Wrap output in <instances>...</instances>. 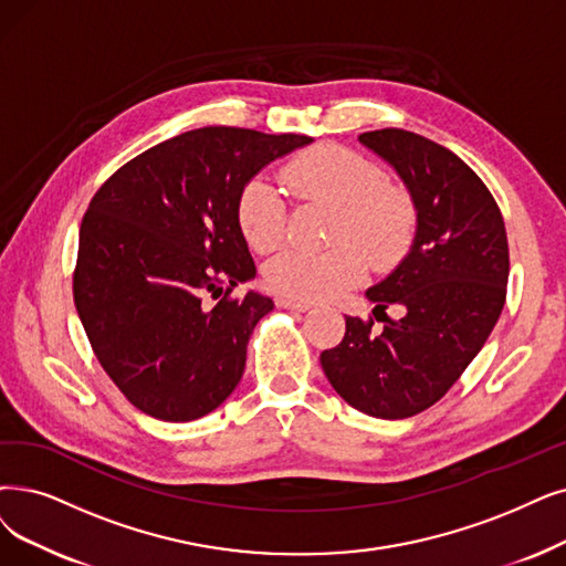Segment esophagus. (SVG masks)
<instances>
[{"label":"esophagus","instance_id":"esophagus-1","mask_svg":"<svg viewBox=\"0 0 566 566\" xmlns=\"http://www.w3.org/2000/svg\"><path fill=\"white\" fill-rule=\"evenodd\" d=\"M279 306H283V308H287V311H300V313L311 311V304L297 302V300H287V297H281V300H279Z\"/></svg>","mask_w":566,"mask_h":566}]
</instances>
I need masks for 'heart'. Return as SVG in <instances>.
Instances as JSON below:
<instances>
[{"label":"heart","instance_id":"b5f03b06","mask_svg":"<svg viewBox=\"0 0 566 566\" xmlns=\"http://www.w3.org/2000/svg\"><path fill=\"white\" fill-rule=\"evenodd\" d=\"M281 178L297 197L336 209L332 239L338 243L323 253L285 251L271 260L264 281L279 295L297 302L334 300L365 276L363 252L374 266H390L409 245L413 232L409 197L380 184L378 169L357 153L342 146L313 148L295 157ZM237 222L253 251H274L283 241V201L276 188L264 178L245 184L237 201Z\"/></svg>","mask_w":566,"mask_h":566}]
</instances>
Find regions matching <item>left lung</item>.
Returning <instances> with one entry per match:
<instances>
[{
  "label": "left lung",
  "mask_w": 566,
  "mask_h": 566,
  "mask_svg": "<svg viewBox=\"0 0 566 566\" xmlns=\"http://www.w3.org/2000/svg\"><path fill=\"white\" fill-rule=\"evenodd\" d=\"M390 165L416 209L409 253L365 295L382 311V332L346 315V336L321 365L353 409L411 418L437 403L471 365L500 321L509 243L500 207L455 153L406 129L359 134ZM402 308L392 322L385 308Z\"/></svg>",
  "instance_id": "left-lung-1"
}]
</instances>
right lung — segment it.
Returning <instances> with one entry per match:
<instances>
[{
  "label": "right lung",
  "mask_w": 566,
  "mask_h": 566,
  "mask_svg": "<svg viewBox=\"0 0 566 566\" xmlns=\"http://www.w3.org/2000/svg\"><path fill=\"white\" fill-rule=\"evenodd\" d=\"M306 134L201 127L137 155L81 222L74 302L99 365L146 416L190 422L228 399L274 302L248 290L255 262L237 222L245 184ZM226 297L213 307L205 294Z\"/></svg>",
  "instance_id": "add662e5"
}]
</instances>
